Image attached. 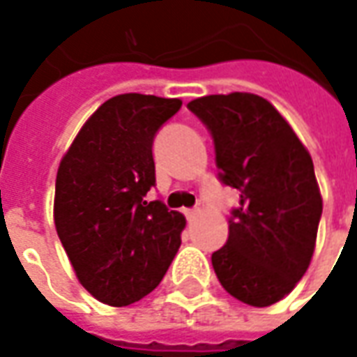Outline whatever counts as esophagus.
I'll return each instance as SVG.
<instances>
[{"label":"esophagus","instance_id":"1","mask_svg":"<svg viewBox=\"0 0 357 357\" xmlns=\"http://www.w3.org/2000/svg\"><path fill=\"white\" fill-rule=\"evenodd\" d=\"M183 213H185L187 220L193 222L197 218V216H199V208H193V211H183Z\"/></svg>","mask_w":357,"mask_h":357}]
</instances>
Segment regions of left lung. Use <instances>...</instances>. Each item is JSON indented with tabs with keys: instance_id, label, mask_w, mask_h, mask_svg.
Segmentation results:
<instances>
[{
	"instance_id": "1",
	"label": "left lung",
	"mask_w": 357,
	"mask_h": 357,
	"mask_svg": "<svg viewBox=\"0 0 357 357\" xmlns=\"http://www.w3.org/2000/svg\"><path fill=\"white\" fill-rule=\"evenodd\" d=\"M187 108L213 133L222 183L241 193L214 273L236 300L268 307L296 288L315 251L323 197L311 154L263 96L211 94Z\"/></svg>"
}]
</instances>
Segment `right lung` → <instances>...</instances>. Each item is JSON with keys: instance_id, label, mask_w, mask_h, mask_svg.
<instances>
[{"instance_id": "obj_1", "label": "right lung", "mask_w": 357, "mask_h": 357, "mask_svg": "<svg viewBox=\"0 0 357 357\" xmlns=\"http://www.w3.org/2000/svg\"><path fill=\"white\" fill-rule=\"evenodd\" d=\"M179 98L127 92L84 121L59 162L54 224L84 290L123 307L160 284L185 216L143 197L154 185L153 139Z\"/></svg>"}]
</instances>
